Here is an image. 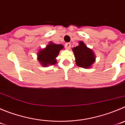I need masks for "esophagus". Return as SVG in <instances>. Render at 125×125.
I'll list each match as a JSON object with an SVG mask.
<instances>
[{
    "instance_id": "obj_1",
    "label": "esophagus",
    "mask_w": 125,
    "mask_h": 125,
    "mask_svg": "<svg viewBox=\"0 0 125 125\" xmlns=\"http://www.w3.org/2000/svg\"><path fill=\"white\" fill-rule=\"evenodd\" d=\"M71 47V44L70 43H66L65 44V48L66 49H70Z\"/></svg>"
}]
</instances>
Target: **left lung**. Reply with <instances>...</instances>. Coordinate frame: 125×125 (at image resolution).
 <instances>
[{
	"mask_svg": "<svg viewBox=\"0 0 125 125\" xmlns=\"http://www.w3.org/2000/svg\"><path fill=\"white\" fill-rule=\"evenodd\" d=\"M72 51L74 52L76 63L78 66L89 68L95 62V54L83 41L79 42V45L72 49Z\"/></svg>",
	"mask_w": 125,
	"mask_h": 125,
	"instance_id": "left-lung-1",
	"label": "left lung"
}]
</instances>
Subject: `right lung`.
Segmentation results:
<instances>
[{
	"label": "right lung",
	"instance_id": "add662e5",
	"mask_svg": "<svg viewBox=\"0 0 125 125\" xmlns=\"http://www.w3.org/2000/svg\"><path fill=\"white\" fill-rule=\"evenodd\" d=\"M63 49L61 44H53L50 42L46 47L40 50L38 53V60L43 66L55 65L57 63L56 57L59 55L60 50Z\"/></svg>",
	"mask_w": 125,
	"mask_h": 125
}]
</instances>
